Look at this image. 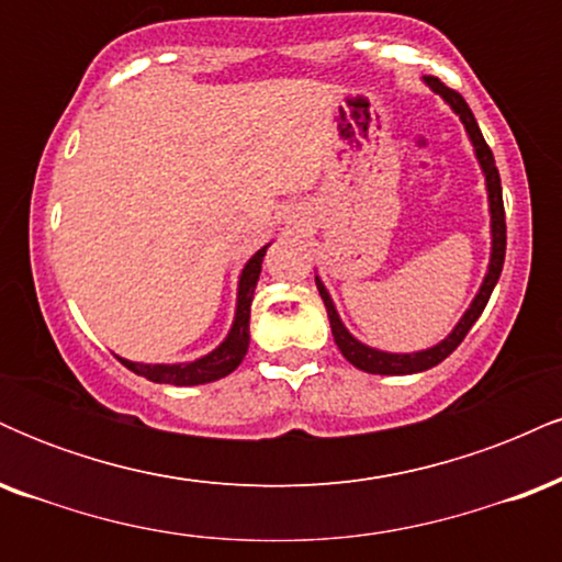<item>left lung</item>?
Segmentation results:
<instances>
[{
    "label": "left lung",
    "instance_id": "8db88e82",
    "mask_svg": "<svg viewBox=\"0 0 562 562\" xmlns=\"http://www.w3.org/2000/svg\"><path fill=\"white\" fill-rule=\"evenodd\" d=\"M425 83H428L436 94H441L443 100L449 102L451 111L460 115V121L465 124L468 137H470V142H473L475 158H479L483 177H486L488 214H492V259H488V272H486V277H483L481 290L475 293V299H473V303H470L468 312L462 314V319L454 325V330H451L447 338L441 340V344L425 348V351H415V353H389V351H380V348H372V346L362 344V340L353 338V335L346 330L344 322H340L338 312H335V303L330 299V293H327V288L322 285V280L317 277V290H319L322 301H325L327 317H330L335 344H338L340 353H344V357L353 367H357V370L372 372V375H412V372H423V370H430V367L441 364L443 359H447L449 353L454 351L462 340H465L470 327H473L475 319L481 317V312L486 308L488 299H492V290L496 285V280H499V274H502V263H505V248H507L505 203H502V182H499V171H496V164L492 156V147H488L486 139H483L481 128H479V124H475V115L468 108V102L462 100L460 92L449 89L447 83L434 79V76H428Z\"/></svg>",
    "mask_w": 562,
    "mask_h": 562
}]
</instances>
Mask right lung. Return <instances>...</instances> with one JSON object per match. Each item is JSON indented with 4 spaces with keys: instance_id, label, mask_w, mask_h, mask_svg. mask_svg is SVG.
<instances>
[{
    "instance_id": "right-lung-1",
    "label": "right lung",
    "mask_w": 562,
    "mask_h": 562,
    "mask_svg": "<svg viewBox=\"0 0 562 562\" xmlns=\"http://www.w3.org/2000/svg\"><path fill=\"white\" fill-rule=\"evenodd\" d=\"M269 243L261 250H256L250 256V261L243 267L240 282H237V308H235V322H232L227 338L218 344L214 351L205 353V357L195 359V362H179V364H142V362H128L121 359V364H126L128 370L137 372V375L153 380V383H169V385H203L214 383L218 378H227L229 372L237 370V364L243 362L245 353H248L250 344V303H254V290L261 274V261L267 256Z\"/></svg>"
}]
</instances>
